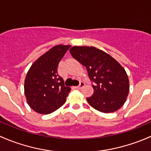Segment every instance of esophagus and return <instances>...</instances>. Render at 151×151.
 <instances>
[{
  "label": "esophagus",
  "instance_id": "esophagus-1",
  "mask_svg": "<svg viewBox=\"0 0 151 151\" xmlns=\"http://www.w3.org/2000/svg\"><path fill=\"white\" fill-rule=\"evenodd\" d=\"M84 86H85V83H83V82H80V85H79L78 86H76L75 88H77V89H82Z\"/></svg>",
  "mask_w": 151,
  "mask_h": 151
}]
</instances>
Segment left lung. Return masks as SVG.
Returning <instances> with one entry per match:
<instances>
[{
    "label": "left lung",
    "mask_w": 151,
    "mask_h": 151,
    "mask_svg": "<svg viewBox=\"0 0 151 151\" xmlns=\"http://www.w3.org/2000/svg\"><path fill=\"white\" fill-rule=\"evenodd\" d=\"M70 53L86 67L90 80L94 83L93 94L87 98L89 104L104 113L120 109L129 92V78L121 65L94 47L74 46L70 49Z\"/></svg>",
    "instance_id": "obj_1"
}]
</instances>
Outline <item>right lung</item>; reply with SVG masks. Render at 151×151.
Returning <instances> with one entry per match:
<instances>
[{
    "label": "right lung",
    "instance_id": "right-lung-1",
    "mask_svg": "<svg viewBox=\"0 0 151 151\" xmlns=\"http://www.w3.org/2000/svg\"><path fill=\"white\" fill-rule=\"evenodd\" d=\"M70 45H56L30 66L25 80V95L31 109L40 114H50L66 102L71 91L58 75V63Z\"/></svg>",
    "mask_w": 151,
    "mask_h": 151
}]
</instances>
